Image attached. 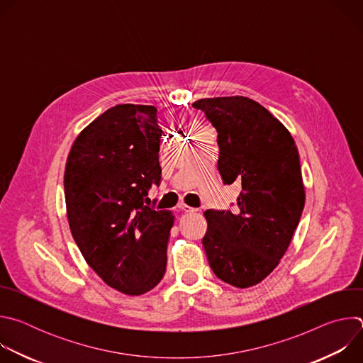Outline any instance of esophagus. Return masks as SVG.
Here are the masks:
<instances>
[{"label": "esophagus", "instance_id": "1", "mask_svg": "<svg viewBox=\"0 0 363 363\" xmlns=\"http://www.w3.org/2000/svg\"><path fill=\"white\" fill-rule=\"evenodd\" d=\"M179 210L184 211V213H188V214L196 211V208H192V206H188L186 203H181V205H179Z\"/></svg>", "mask_w": 363, "mask_h": 363}]
</instances>
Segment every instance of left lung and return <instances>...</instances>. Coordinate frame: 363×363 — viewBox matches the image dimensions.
Listing matches in <instances>:
<instances>
[{"mask_svg":"<svg viewBox=\"0 0 363 363\" xmlns=\"http://www.w3.org/2000/svg\"><path fill=\"white\" fill-rule=\"evenodd\" d=\"M216 128L217 168L225 185L238 182L234 211L206 210L202 238L214 274L238 289L264 280L280 263L304 208L294 139L260 103L244 96L192 103Z\"/></svg>","mask_w":363,"mask_h":363,"instance_id":"1","label":"left lung"}]
</instances>
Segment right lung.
<instances>
[{"instance_id":"1","label":"right lung","mask_w":363,"mask_h":363,"mask_svg":"<svg viewBox=\"0 0 363 363\" xmlns=\"http://www.w3.org/2000/svg\"><path fill=\"white\" fill-rule=\"evenodd\" d=\"M157 108L118 105L87 125L69 152L65 198L72 235L108 286L140 296L167 270L174 214L145 205L161 182Z\"/></svg>"}]
</instances>
